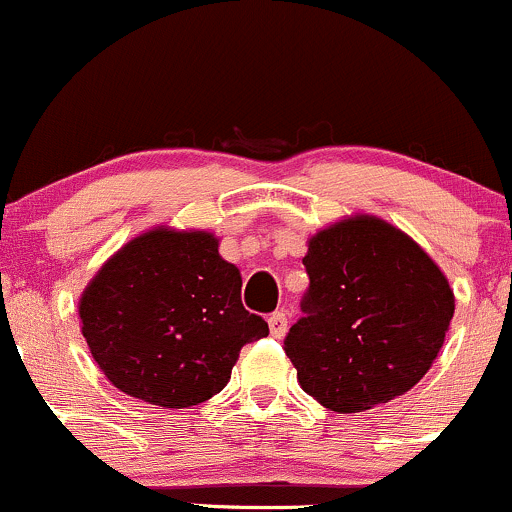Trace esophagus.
<instances>
[{
    "mask_svg": "<svg viewBox=\"0 0 512 512\" xmlns=\"http://www.w3.org/2000/svg\"><path fill=\"white\" fill-rule=\"evenodd\" d=\"M286 330H289V318H286V313H272V316H269V333H272L274 338H284Z\"/></svg>",
    "mask_w": 512,
    "mask_h": 512,
    "instance_id": "1",
    "label": "esophagus"
}]
</instances>
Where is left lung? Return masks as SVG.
I'll return each instance as SVG.
<instances>
[{"instance_id": "1", "label": "left lung", "mask_w": 512, "mask_h": 512, "mask_svg": "<svg viewBox=\"0 0 512 512\" xmlns=\"http://www.w3.org/2000/svg\"><path fill=\"white\" fill-rule=\"evenodd\" d=\"M303 265V316L284 340L301 389L335 413L411 391L454 316L452 289L428 252L381 218L350 216L308 240Z\"/></svg>"}]
</instances>
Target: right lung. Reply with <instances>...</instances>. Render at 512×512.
<instances>
[{"mask_svg": "<svg viewBox=\"0 0 512 512\" xmlns=\"http://www.w3.org/2000/svg\"><path fill=\"white\" fill-rule=\"evenodd\" d=\"M240 286L216 235L157 226L82 291V335L119 391L162 408L196 406L223 391L243 345L269 335L245 311Z\"/></svg>", "mask_w": 512, "mask_h": 512, "instance_id": "add662e5", "label": "right lung"}]
</instances>
